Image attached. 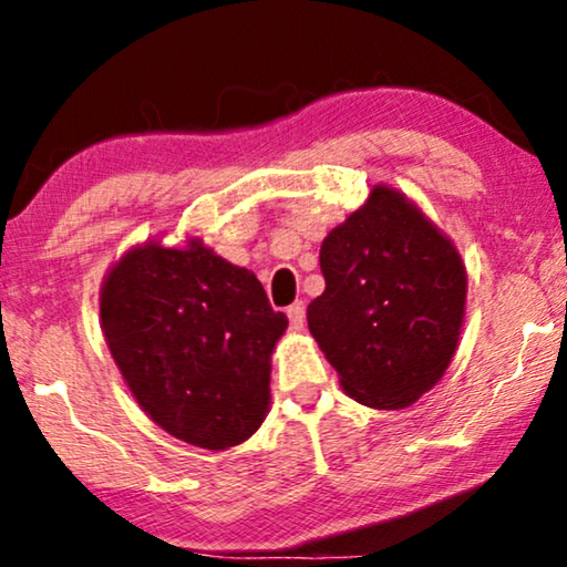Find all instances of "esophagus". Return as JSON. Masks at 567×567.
<instances>
[{
	"label": "esophagus",
	"instance_id": "esophagus-1",
	"mask_svg": "<svg viewBox=\"0 0 567 567\" xmlns=\"http://www.w3.org/2000/svg\"><path fill=\"white\" fill-rule=\"evenodd\" d=\"M288 319H290L292 329H303V321H306V303H303V300H296V303L288 308Z\"/></svg>",
	"mask_w": 567,
	"mask_h": 567
}]
</instances>
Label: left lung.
I'll return each mask as SVG.
<instances>
[{
  "instance_id": "8db88e82",
  "label": "left lung",
  "mask_w": 567,
  "mask_h": 567,
  "mask_svg": "<svg viewBox=\"0 0 567 567\" xmlns=\"http://www.w3.org/2000/svg\"><path fill=\"white\" fill-rule=\"evenodd\" d=\"M327 290L308 329L342 389L402 410L433 389L456 352L466 271L454 244L394 188L375 186L321 244Z\"/></svg>"
}]
</instances>
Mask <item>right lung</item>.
<instances>
[{
	"label": "right lung",
	"mask_w": 567,
	"mask_h": 567,
	"mask_svg": "<svg viewBox=\"0 0 567 567\" xmlns=\"http://www.w3.org/2000/svg\"><path fill=\"white\" fill-rule=\"evenodd\" d=\"M101 321L126 386L171 435L223 451L267 417L269 358L288 316L254 271L202 240L126 254L103 282Z\"/></svg>",
	"instance_id": "right-lung-1"
}]
</instances>
